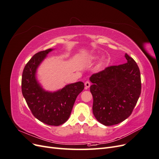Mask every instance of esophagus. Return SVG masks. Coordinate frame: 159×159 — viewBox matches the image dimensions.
<instances>
[{"label":"esophagus","instance_id":"1","mask_svg":"<svg viewBox=\"0 0 159 159\" xmlns=\"http://www.w3.org/2000/svg\"><path fill=\"white\" fill-rule=\"evenodd\" d=\"M90 85H91V83L89 82V81H86V82L85 83V88H86V89L89 88L90 87Z\"/></svg>","mask_w":159,"mask_h":159}]
</instances>
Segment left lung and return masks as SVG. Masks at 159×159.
<instances>
[{"instance_id":"8db88e82","label":"left lung","mask_w":159,"mask_h":159,"mask_svg":"<svg viewBox=\"0 0 159 159\" xmlns=\"http://www.w3.org/2000/svg\"><path fill=\"white\" fill-rule=\"evenodd\" d=\"M127 63L107 67L89 78L93 84V113L105 126L118 124L132 113L141 95V81L139 67L125 54Z\"/></svg>"}]
</instances>
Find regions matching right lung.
<instances>
[{"label": "right lung", "mask_w": 159, "mask_h": 159, "mask_svg": "<svg viewBox=\"0 0 159 159\" xmlns=\"http://www.w3.org/2000/svg\"><path fill=\"white\" fill-rule=\"evenodd\" d=\"M52 50L50 48L37 53L26 64L22 77V92L37 119L48 125L59 126L69 119L84 84L82 81L70 84L56 91H46L42 87L36 78L37 69Z\"/></svg>", "instance_id": "obj_1"}]
</instances>
